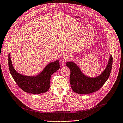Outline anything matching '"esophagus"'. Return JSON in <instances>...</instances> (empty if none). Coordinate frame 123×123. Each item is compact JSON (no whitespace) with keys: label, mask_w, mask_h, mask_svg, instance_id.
<instances>
[{"label":"esophagus","mask_w":123,"mask_h":123,"mask_svg":"<svg viewBox=\"0 0 123 123\" xmlns=\"http://www.w3.org/2000/svg\"><path fill=\"white\" fill-rule=\"evenodd\" d=\"M64 58H68V55H63V56Z\"/></svg>","instance_id":"esophagus-1"}]
</instances>
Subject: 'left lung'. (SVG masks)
I'll use <instances>...</instances> for the list:
<instances>
[{"instance_id": "1", "label": "left lung", "mask_w": 123, "mask_h": 123, "mask_svg": "<svg viewBox=\"0 0 123 123\" xmlns=\"http://www.w3.org/2000/svg\"><path fill=\"white\" fill-rule=\"evenodd\" d=\"M112 56L110 55L108 65L104 71L97 77H91L85 75L79 66L74 62L66 63L70 69L69 82L71 88L78 94H89L98 91L109 78L112 68Z\"/></svg>"}]
</instances>
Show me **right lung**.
<instances>
[{
    "label": "right lung",
    "mask_w": 123,
    "mask_h": 123,
    "mask_svg": "<svg viewBox=\"0 0 123 123\" xmlns=\"http://www.w3.org/2000/svg\"><path fill=\"white\" fill-rule=\"evenodd\" d=\"M10 54L8 55V64L10 73L16 83L24 92L32 94L46 92L50 86V79L52 74L60 68L59 61L56 60L48 64L38 74L27 76L17 73L14 68Z\"/></svg>",
    "instance_id": "right-lung-1"
}]
</instances>
